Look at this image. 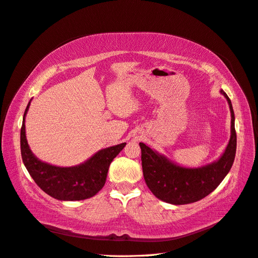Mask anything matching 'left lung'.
Masks as SVG:
<instances>
[{"mask_svg":"<svg viewBox=\"0 0 258 258\" xmlns=\"http://www.w3.org/2000/svg\"><path fill=\"white\" fill-rule=\"evenodd\" d=\"M220 94L229 103L231 136L219 159L203 167L186 168L171 161L169 158L153 150L144 143H140L145 182L160 201L172 205H185L201 201L215 190L229 173L236 151L234 112L226 92L220 90Z\"/></svg>","mask_w":258,"mask_h":258,"instance_id":"left-lung-1","label":"left lung"}]
</instances>
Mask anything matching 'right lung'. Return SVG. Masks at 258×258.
<instances>
[{
	"label": "right lung",
	"instance_id": "right-lung-1",
	"mask_svg": "<svg viewBox=\"0 0 258 258\" xmlns=\"http://www.w3.org/2000/svg\"><path fill=\"white\" fill-rule=\"evenodd\" d=\"M30 101L25 110L21 130L22 158L30 176L44 193L58 201H83L95 196L104 186L110 163L126 143L99 150L88 160L73 167L52 166L39 160L26 138L25 117Z\"/></svg>",
	"mask_w": 258,
	"mask_h": 258
}]
</instances>
